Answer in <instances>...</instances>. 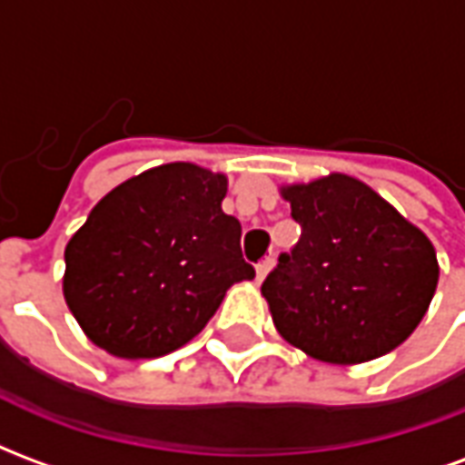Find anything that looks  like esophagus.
<instances>
[{"label": "esophagus", "instance_id": "34e87169", "mask_svg": "<svg viewBox=\"0 0 465 465\" xmlns=\"http://www.w3.org/2000/svg\"><path fill=\"white\" fill-rule=\"evenodd\" d=\"M273 263H276V259H273V256H266V259H262V262L256 263V279H259V282H263V279H266V273L272 272Z\"/></svg>", "mask_w": 465, "mask_h": 465}]
</instances>
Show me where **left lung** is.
<instances>
[{"label":"left lung","mask_w":465,"mask_h":465,"mask_svg":"<svg viewBox=\"0 0 465 465\" xmlns=\"http://www.w3.org/2000/svg\"><path fill=\"white\" fill-rule=\"evenodd\" d=\"M283 199L302 239L262 283L279 333L329 363H361L401 346L439 283L423 232L343 173L289 186Z\"/></svg>","instance_id":"8db88e82"}]
</instances>
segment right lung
<instances>
[{"label":"right lung","instance_id":"1","mask_svg":"<svg viewBox=\"0 0 465 465\" xmlns=\"http://www.w3.org/2000/svg\"><path fill=\"white\" fill-rule=\"evenodd\" d=\"M226 176L163 163L116 186L66 243L64 299L84 333L122 359L192 341L233 283L253 279Z\"/></svg>","mask_w":465,"mask_h":465}]
</instances>
